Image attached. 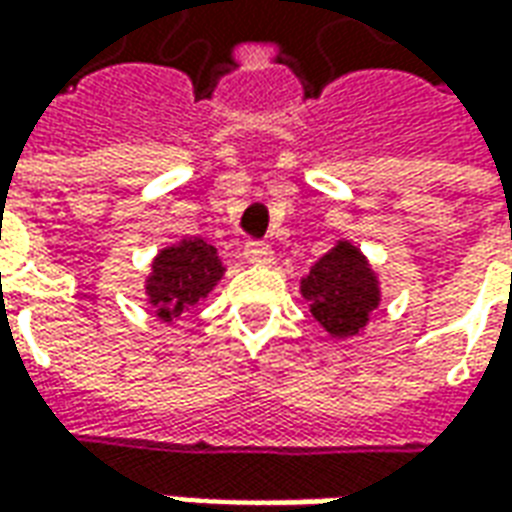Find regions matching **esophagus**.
I'll list each match as a JSON object with an SVG mask.
<instances>
[{"mask_svg":"<svg viewBox=\"0 0 512 512\" xmlns=\"http://www.w3.org/2000/svg\"><path fill=\"white\" fill-rule=\"evenodd\" d=\"M244 255L252 266H268L274 260V252L268 244H246Z\"/></svg>","mask_w":512,"mask_h":512,"instance_id":"obj_1","label":"esophagus"}]
</instances>
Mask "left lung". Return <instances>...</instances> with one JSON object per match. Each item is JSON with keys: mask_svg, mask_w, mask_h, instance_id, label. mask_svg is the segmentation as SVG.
Here are the masks:
<instances>
[{"mask_svg": "<svg viewBox=\"0 0 512 512\" xmlns=\"http://www.w3.org/2000/svg\"><path fill=\"white\" fill-rule=\"evenodd\" d=\"M301 299L332 340L365 334L381 307V279L370 257L351 241L337 238L299 279Z\"/></svg>", "mask_w": 512, "mask_h": 512, "instance_id": "left-lung-1", "label": "left lung"}]
</instances>
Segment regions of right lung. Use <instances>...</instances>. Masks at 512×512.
<instances>
[{
    "instance_id": "right-lung-1",
    "label": "right lung",
    "mask_w": 512,
    "mask_h": 512,
    "mask_svg": "<svg viewBox=\"0 0 512 512\" xmlns=\"http://www.w3.org/2000/svg\"><path fill=\"white\" fill-rule=\"evenodd\" d=\"M224 271L216 246L202 238L180 235L175 244L161 246L145 277V296L156 321L178 323L183 312L208 299Z\"/></svg>"
}]
</instances>
